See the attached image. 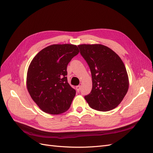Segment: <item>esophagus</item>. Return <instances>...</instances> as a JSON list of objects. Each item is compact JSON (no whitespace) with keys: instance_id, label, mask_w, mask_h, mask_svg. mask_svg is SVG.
<instances>
[{"instance_id":"obj_1","label":"esophagus","mask_w":153,"mask_h":153,"mask_svg":"<svg viewBox=\"0 0 153 153\" xmlns=\"http://www.w3.org/2000/svg\"><path fill=\"white\" fill-rule=\"evenodd\" d=\"M80 88H81V86L80 85H78L76 87V91L78 92L80 91Z\"/></svg>"}]
</instances>
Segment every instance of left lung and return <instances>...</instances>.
<instances>
[{
    "label": "left lung",
    "instance_id": "8db88e82",
    "mask_svg": "<svg viewBox=\"0 0 153 153\" xmlns=\"http://www.w3.org/2000/svg\"><path fill=\"white\" fill-rule=\"evenodd\" d=\"M92 75V88L85 99L92 108L106 112L121 103L129 88V78L119 55L100 44L78 45Z\"/></svg>",
    "mask_w": 153,
    "mask_h": 153
}]
</instances>
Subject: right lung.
Masks as SVG:
<instances>
[{"instance_id": "add662e5", "label": "right lung", "mask_w": 153, "mask_h": 153, "mask_svg": "<svg viewBox=\"0 0 153 153\" xmlns=\"http://www.w3.org/2000/svg\"><path fill=\"white\" fill-rule=\"evenodd\" d=\"M79 53L72 44L52 45L32 60L27 74V88L44 112L57 115L66 112L76 94L67 80V66Z\"/></svg>"}]
</instances>
